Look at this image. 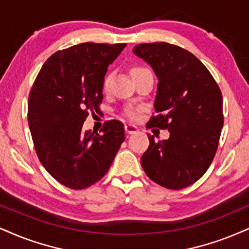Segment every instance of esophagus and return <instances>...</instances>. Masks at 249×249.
Returning a JSON list of instances; mask_svg holds the SVG:
<instances>
[{
	"instance_id": "34e87169",
	"label": "esophagus",
	"mask_w": 249,
	"mask_h": 249,
	"mask_svg": "<svg viewBox=\"0 0 249 249\" xmlns=\"http://www.w3.org/2000/svg\"><path fill=\"white\" fill-rule=\"evenodd\" d=\"M124 130L127 134H134V133H137V130L139 129H137L136 125L127 124H124Z\"/></svg>"
}]
</instances>
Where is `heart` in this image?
<instances>
[{"label":"heart","mask_w":249,"mask_h":249,"mask_svg":"<svg viewBox=\"0 0 249 249\" xmlns=\"http://www.w3.org/2000/svg\"><path fill=\"white\" fill-rule=\"evenodd\" d=\"M141 69L142 68H135V69H133V71L131 72H135V71H137V70H141ZM109 83H110V76H107V77H105V79H104V82H103V90L105 92L108 91ZM125 115L130 119H136L137 115H139V112H137V109L134 108V107H128V108L125 109Z\"/></svg>","instance_id":"1"}]
</instances>
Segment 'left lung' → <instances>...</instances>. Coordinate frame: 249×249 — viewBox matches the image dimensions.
<instances>
[{"label": "left lung", "instance_id": "left-lung-1", "mask_svg": "<svg viewBox=\"0 0 249 249\" xmlns=\"http://www.w3.org/2000/svg\"><path fill=\"white\" fill-rule=\"evenodd\" d=\"M135 55L158 77L155 112L149 124L167 129V140L155 141L141 164L153 182L182 189L197 181L216 155L222 128V92L209 70L190 52L167 42L136 45Z\"/></svg>", "mask_w": 249, "mask_h": 249}]
</instances>
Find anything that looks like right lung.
Instances as JSON below:
<instances>
[{
  "mask_svg": "<svg viewBox=\"0 0 249 249\" xmlns=\"http://www.w3.org/2000/svg\"><path fill=\"white\" fill-rule=\"evenodd\" d=\"M125 44H85L54 53L30 92L27 120L46 171L63 186L84 189L109 170L124 141V127L107 121L101 133L83 130L89 110H99L107 68Z\"/></svg>",
  "mask_w": 249,
  "mask_h": 249,
  "instance_id": "1",
  "label": "right lung"
}]
</instances>
